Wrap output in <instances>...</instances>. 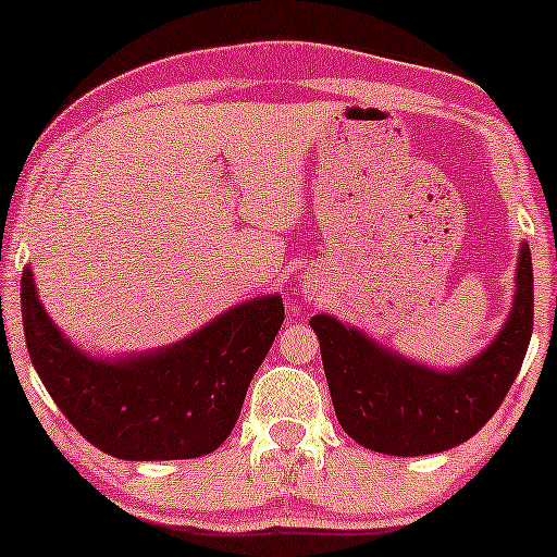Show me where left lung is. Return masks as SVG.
<instances>
[{"label":"left lung","instance_id":"obj_1","mask_svg":"<svg viewBox=\"0 0 557 557\" xmlns=\"http://www.w3.org/2000/svg\"><path fill=\"white\" fill-rule=\"evenodd\" d=\"M509 319L474 360L433 370L377 345L330 314L309 319L319 337L334 413L347 436L391 456L438 454L463 444L502 406L532 337V258L522 243Z\"/></svg>","mask_w":557,"mask_h":557}]
</instances>
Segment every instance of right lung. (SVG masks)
Listing matches in <instances>:
<instances>
[{
  "instance_id": "obj_1",
  "label": "right lung",
  "mask_w": 557,
  "mask_h": 557,
  "mask_svg": "<svg viewBox=\"0 0 557 557\" xmlns=\"http://www.w3.org/2000/svg\"><path fill=\"white\" fill-rule=\"evenodd\" d=\"M281 322V296H256L170 347L90 357L45 314L33 269L22 271V326L37 375L83 438L126 461L215 451L231 436Z\"/></svg>"
}]
</instances>
